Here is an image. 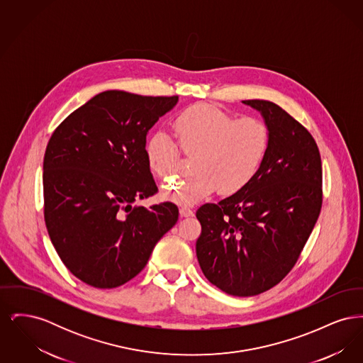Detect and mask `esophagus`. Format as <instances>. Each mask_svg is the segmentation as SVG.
<instances>
[{"instance_id":"1","label":"esophagus","mask_w":363,"mask_h":363,"mask_svg":"<svg viewBox=\"0 0 363 363\" xmlns=\"http://www.w3.org/2000/svg\"><path fill=\"white\" fill-rule=\"evenodd\" d=\"M179 215L182 216V218H189V216H193L194 215V212L188 207H181L179 208Z\"/></svg>"}]
</instances>
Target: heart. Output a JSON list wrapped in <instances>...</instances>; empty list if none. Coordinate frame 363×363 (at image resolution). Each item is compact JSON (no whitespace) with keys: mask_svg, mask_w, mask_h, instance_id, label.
Listing matches in <instances>:
<instances>
[{"mask_svg":"<svg viewBox=\"0 0 363 363\" xmlns=\"http://www.w3.org/2000/svg\"><path fill=\"white\" fill-rule=\"evenodd\" d=\"M174 132L191 162L193 175L166 184L162 197L178 206H193L220 189L234 194L245 189L259 173L269 145L268 125L255 117L235 120L218 106L199 104L182 111L173 122ZM150 170L160 179L177 173L179 152L172 138L156 130L145 141Z\"/></svg>","mask_w":363,"mask_h":363,"instance_id":"b5f03b06","label":"heart"}]
</instances>
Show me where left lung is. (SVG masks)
<instances>
[{"instance_id": "1", "label": "left lung", "mask_w": 363, "mask_h": 363, "mask_svg": "<svg viewBox=\"0 0 363 363\" xmlns=\"http://www.w3.org/2000/svg\"><path fill=\"white\" fill-rule=\"evenodd\" d=\"M242 104L259 111L271 145L245 189L197 209L196 255L218 289L252 296L277 286L299 257L321 211L323 167L314 138L287 111L269 101Z\"/></svg>"}]
</instances>
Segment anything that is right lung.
Returning a JSON list of instances; mask_svg holds the SVG:
<instances>
[{
    "label": "right lung",
    "mask_w": 363,
    "mask_h": 363,
    "mask_svg": "<svg viewBox=\"0 0 363 363\" xmlns=\"http://www.w3.org/2000/svg\"><path fill=\"white\" fill-rule=\"evenodd\" d=\"M178 96L110 89L54 130L43 159L45 222L60 259L96 289H114L147 265L178 220L173 203L133 207L154 196L144 147L148 130Z\"/></svg>",
    "instance_id": "1"
}]
</instances>
